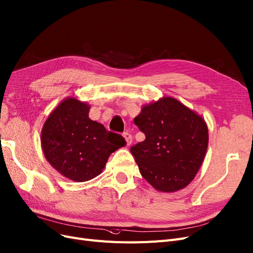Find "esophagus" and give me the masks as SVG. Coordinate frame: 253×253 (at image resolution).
<instances>
[{"mask_svg":"<svg viewBox=\"0 0 253 253\" xmlns=\"http://www.w3.org/2000/svg\"><path fill=\"white\" fill-rule=\"evenodd\" d=\"M123 136H124V137H125V139H126V143H127V145H130V144L132 143V135H131V134L128 133V132H124Z\"/></svg>","mask_w":253,"mask_h":253,"instance_id":"1","label":"esophagus"}]
</instances>
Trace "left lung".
Returning a JSON list of instances; mask_svg holds the SVG:
<instances>
[{"mask_svg":"<svg viewBox=\"0 0 253 253\" xmlns=\"http://www.w3.org/2000/svg\"><path fill=\"white\" fill-rule=\"evenodd\" d=\"M134 124L146 135L144 142L130 148L144 178L162 192L188 185L207 153L204 120L176 99L163 98L144 106Z\"/></svg>","mask_w":253,"mask_h":253,"instance_id":"1","label":"left lung"}]
</instances>
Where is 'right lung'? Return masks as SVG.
I'll list each match as a JSON object with an SVG mask.
<instances>
[{
    "label": "right lung",
    "mask_w": 253,
    "mask_h": 253,
    "mask_svg": "<svg viewBox=\"0 0 253 253\" xmlns=\"http://www.w3.org/2000/svg\"><path fill=\"white\" fill-rule=\"evenodd\" d=\"M89 106L70 98L45 121L42 146L48 162L69 179L81 182L99 175L109 155L126 145L119 133L88 118Z\"/></svg>",
    "instance_id": "1"
}]
</instances>
